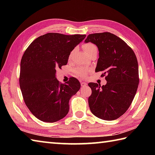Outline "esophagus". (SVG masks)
<instances>
[{
    "label": "esophagus",
    "mask_w": 155,
    "mask_h": 155,
    "mask_svg": "<svg viewBox=\"0 0 155 155\" xmlns=\"http://www.w3.org/2000/svg\"><path fill=\"white\" fill-rule=\"evenodd\" d=\"M81 87H85V86H87V83H85L84 82H81Z\"/></svg>",
    "instance_id": "obj_1"
}]
</instances>
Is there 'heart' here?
Wrapping results in <instances>:
<instances>
[{
    "instance_id": "b5f03b06",
    "label": "heart",
    "mask_w": 155,
    "mask_h": 155,
    "mask_svg": "<svg viewBox=\"0 0 155 155\" xmlns=\"http://www.w3.org/2000/svg\"><path fill=\"white\" fill-rule=\"evenodd\" d=\"M83 49L85 51L87 54H89L91 52L94 51H97V47L96 45H94L92 43H87L83 45ZM75 74L77 75L78 77H80L81 78H84L86 77L87 74V70L83 69V68H78V69L75 70Z\"/></svg>"
}]
</instances>
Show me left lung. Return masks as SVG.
Listing matches in <instances>:
<instances>
[{"label":"left lung","mask_w":155,"mask_h":155,"mask_svg":"<svg viewBox=\"0 0 155 155\" xmlns=\"http://www.w3.org/2000/svg\"><path fill=\"white\" fill-rule=\"evenodd\" d=\"M98 48L96 72L103 71L107 84L90 83L91 90L88 103L92 114L98 118L114 120L129 108L139 85L137 59L127 44L114 34L104 32L90 34L85 40Z\"/></svg>","instance_id":"1"}]
</instances>
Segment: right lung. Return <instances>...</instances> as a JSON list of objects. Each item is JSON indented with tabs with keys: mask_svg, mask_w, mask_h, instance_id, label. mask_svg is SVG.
I'll return each instance as SVG.
<instances>
[{
	"mask_svg": "<svg viewBox=\"0 0 155 155\" xmlns=\"http://www.w3.org/2000/svg\"><path fill=\"white\" fill-rule=\"evenodd\" d=\"M85 35L48 33L36 38L21 59L20 87L26 105L41 121L54 122L69 111V101L81 84L72 77L66 84L56 78L57 70L67 64L70 52Z\"/></svg>",
	"mask_w": 155,
	"mask_h": 155,
	"instance_id": "add662e5",
	"label": "right lung"
}]
</instances>
